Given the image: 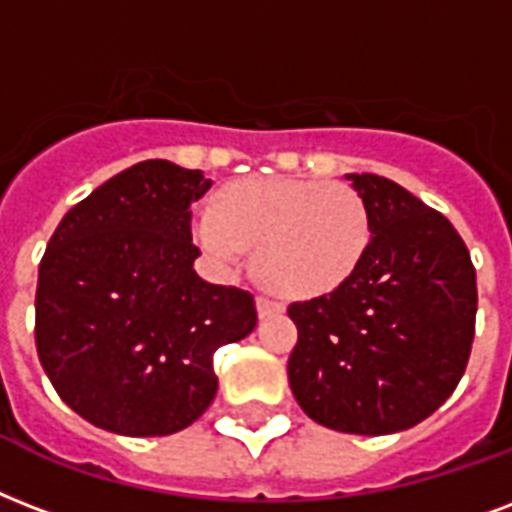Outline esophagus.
I'll return each mask as SVG.
<instances>
[{
    "label": "esophagus",
    "mask_w": 512,
    "mask_h": 512,
    "mask_svg": "<svg viewBox=\"0 0 512 512\" xmlns=\"http://www.w3.org/2000/svg\"><path fill=\"white\" fill-rule=\"evenodd\" d=\"M282 311H284V303H279L276 298H268V295H260V298H257V314H260V319L273 317V314H282Z\"/></svg>",
    "instance_id": "esophagus-1"
}]
</instances>
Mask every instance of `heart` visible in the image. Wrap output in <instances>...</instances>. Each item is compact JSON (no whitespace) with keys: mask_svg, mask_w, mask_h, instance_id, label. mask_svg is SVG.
Here are the masks:
<instances>
[{"mask_svg":"<svg viewBox=\"0 0 512 512\" xmlns=\"http://www.w3.org/2000/svg\"><path fill=\"white\" fill-rule=\"evenodd\" d=\"M195 241L220 265L255 249L257 276L290 298L338 290L370 244L357 190L322 179H244L222 190L217 212L195 222Z\"/></svg>","mask_w":512,"mask_h":512,"instance_id":"b5f03b06","label":"heart"}]
</instances>
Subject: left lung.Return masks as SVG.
Instances as JSON below:
<instances>
[{"mask_svg":"<svg viewBox=\"0 0 512 512\" xmlns=\"http://www.w3.org/2000/svg\"><path fill=\"white\" fill-rule=\"evenodd\" d=\"M346 179L368 206V252L338 290L287 308L298 327L287 376L322 427L392 435L438 411L467 368L475 268L454 225L405 187Z\"/></svg>","mask_w":512,"mask_h":512,"instance_id":"8db88e82","label":"left lung"}]
</instances>
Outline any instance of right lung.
I'll return each mask as SVG.
<instances>
[{"instance_id":"right-lung-1","label":"right lung","mask_w":512,"mask_h":512,"mask_svg":"<svg viewBox=\"0 0 512 512\" xmlns=\"http://www.w3.org/2000/svg\"><path fill=\"white\" fill-rule=\"evenodd\" d=\"M204 171L142 161L58 222L37 282V354L58 397L93 427L155 438L217 395L212 354L257 325L255 298L195 273L190 204Z\"/></svg>"}]
</instances>
